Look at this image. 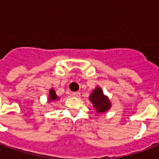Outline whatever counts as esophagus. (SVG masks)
<instances>
[{
  "label": "esophagus",
  "instance_id": "obj_1",
  "mask_svg": "<svg viewBox=\"0 0 159 159\" xmlns=\"http://www.w3.org/2000/svg\"><path fill=\"white\" fill-rule=\"evenodd\" d=\"M80 95H81V93L79 92H74L72 93V96L73 97H76V98H79Z\"/></svg>",
  "mask_w": 159,
  "mask_h": 159
}]
</instances>
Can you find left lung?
Returning a JSON list of instances; mask_svg holds the SVG:
<instances>
[{
    "label": "left lung",
    "instance_id": "1",
    "mask_svg": "<svg viewBox=\"0 0 159 159\" xmlns=\"http://www.w3.org/2000/svg\"><path fill=\"white\" fill-rule=\"evenodd\" d=\"M89 100L93 105L94 111L98 114L106 113L111 107V103L109 98L104 94L103 90L100 86H97L93 89L89 96Z\"/></svg>",
    "mask_w": 159,
    "mask_h": 159
}]
</instances>
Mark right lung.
Returning <instances> with one entry per match:
<instances>
[{"instance_id": "1", "label": "right lung", "mask_w": 159, "mask_h": 159, "mask_svg": "<svg viewBox=\"0 0 159 159\" xmlns=\"http://www.w3.org/2000/svg\"><path fill=\"white\" fill-rule=\"evenodd\" d=\"M59 100V97L56 94V92L54 89H49V94L48 98V102H52V101H54V100Z\"/></svg>"}]
</instances>
